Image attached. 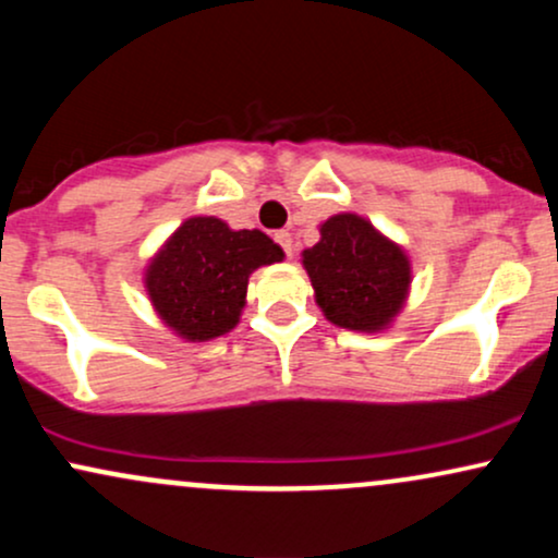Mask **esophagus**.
Instances as JSON below:
<instances>
[{
  "label": "esophagus",
  "mask_w": 558,
  "mask_h": 558,
  "mask_svg": "<svg viewBox=\"0 0 558 558\" xmlns=\"http://www.w3.org/2000/svg\"><path fill=\"white\" fill-rule=\"evenodd\" d=\"M275 241H278V246L283 248L286 257H293V239L288 230H278V233H275Z\"/></svg>",
  "instance_id": "34e87169"
}]
</instances>
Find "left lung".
Masks as SVG:
<instances>
[{"label": "left lung", "instance_id": "1", "mask_svg": "<svg viewBox=\"0 0 558 558\" xmlns=\"http://www.w3.org/2000/svg\"><path fill=\"white\" fill-rule=\"evenodd\" d=\"M301 262L317 306L338 328L386 330L409 296V257L360 215L328 217L319 226V241L304 248Z\"/></svg>", "mask_w": 558, "mask_h": 558}]
</instances>
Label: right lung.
<instances>
[{"label":"right lung","mask_w":558,"mask_h":558,"mask_svg":"<svg viewBox=\"0 0 558 558\" xmlns=\"http://www.w3.org/2000/svg\"><path fill=\"white\" fill-rule=\"evenodd\" d=\"M283 257L262 230H230L217 217H189L149 262L144 286L175 336L213 341L239 325L248 275Z\"/></svg>","instance_id":"obj_1"}]
</instances>
